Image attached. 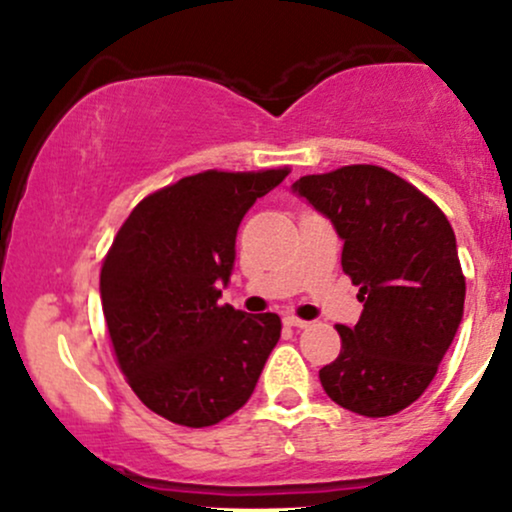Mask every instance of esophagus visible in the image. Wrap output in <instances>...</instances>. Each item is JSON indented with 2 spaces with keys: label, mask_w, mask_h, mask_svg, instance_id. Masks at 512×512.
Returning a JSON list of instances; mask_svg holds the SVG:
<instances>
[{
  "label": "esophagus",
  "mask_w": 512,
  "mask_h": 512,
  "mask_svg": "<svg viewBox=\"0 0 512 512\" xmlns=\"http://www.w3.org/2000/svg\"><path fill=\"white\" fill-rule=\"evenodd\" d=\"M284 322H286V325H289V327H298V330H303V327L310 325L308 320H301V317H296V315H286Z\"/></svg>",
  "instance_id": "1"
}]
</instances>
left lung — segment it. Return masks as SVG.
I'll use <instances>...</instances> for the list:
<instances>
[{
  "label": "left lung",
  "instance_id": "obj_1",
  "mask_svg": "<svg viewBox=\"0 0 512 512\" xmlns=\"http://www.w3.org/2000/svg\"><path fill=\"white\" fill-rule=\"evenodd\" d=\"M291 190L332 221L342 269L363 303L354 327H337V361L320 370L327 397L373 419L407 409L431 385L462 322L464 276L450 221L380 166L305 175Z\"/></svg>",
  "mask_w": 512,
  "mask_h": 512
}]
</instances>
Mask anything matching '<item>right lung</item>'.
<instances>
[{
  "instance_id": "1",
  "label": "right lung",
  "mask_w": 512,
  "mask_h": 512,
  "mask_svg": "<svg viewBox=\"0 0 512 512\" xmlns=\"http://www.w3.org/2000/svg\"><path fill=\"white\" fill-rule=\"evenodd\" d=\"M289 168L182 178L134 207L101 269V301L127 383L173 424L204 428L248 402L281 337L274 313L219 305L238 226Z\"/></svg>"
}]
</instances>
